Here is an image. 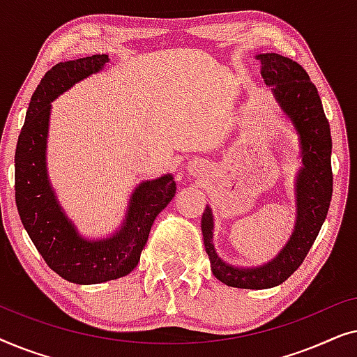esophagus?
I'll return each mask as SVG.
<instances>
[{
  "label": "esophagus",
  "instance_id": "1",
  "mask_svg": "<svg viewBox=\"0 0 357 357\" xmlns=\"http://www.w3.org/2000/svg\"><path fill=\"white\" fill-rule=\"evenodd\" d=\"M198 167H199V165H198V162H193L192 165H190V170H192V172H197V170H198Z\"/></svg>",
  "mask_w": 357,
  "mask_h": 357
}]
</instances>
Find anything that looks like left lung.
<instances>
[{"instance_id": "left-lung-1", "label": "left lung", "mask_w": 357, "mask_h": 357, "mask_svg": "<svg viewBox=\"0 0 357 357\" xmlns=\"http://www.w3.org/2000/svg\"><path fill=\"white\" fill-rule=\"evenodd\" d=\"M261 76L299 136L301 167L294 180L296 221L289 241L265 265L236 266L218 255L213 242L214 216L209 204L202 216V232L211 271L224 284L241 289H270L284 282L309 253L328 213L331 174V135L317 87L299 63L278 53H260Z\"/></svg>"}]
</instances>
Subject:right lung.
Wrapping results in <instances>:
<instances>
[{"mask_svg":"<svg viewBox=\"0 0 357 357\" xmlns=\"http://www.w3.org/2000/svg\"><path fill=\"white\" fill-rule=\"evenodd\" d=\"M109 60V55H92L58 63L47 71L29 104L14 155V190L22 226L47 265L76 284H99L133 271L155 216L177 190L172 174L141 182L131 193L123 222L104 238L82 237L63 211L47 170L52 102L99 73Z\"/></svg>","mask_w":357,"mask_h":357,"instance_id":"right-lung-1","label":"right lung"}]
</instances>
